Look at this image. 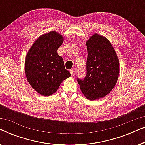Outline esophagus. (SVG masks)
<instances>
[{
	"instance_id": "esophagus-1",
	"label": "esophagus",
	"mask_w": 145,
	"mask_h": 145,
	"mask_svg": "<svg viewBox=\"0 0 145 145\" xmlns=\"http://www.w3.org/2000/svg\"><path fill=\"white\" fill-rule=\"evenodd\" d=\"M70 72L71 75H72V76H74V73H75V71L74 70V69H71V70H70Z\"/></svg>"
}]
</instances>
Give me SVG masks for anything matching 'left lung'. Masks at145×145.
<instances>
[{"label":"left lung","mask_w":145,"mask_h":145,"mask_svg":"<svg viewBox=\"0 0 145 145\" xmlns=\"http://www.w3.org/2000/svg\"><path fill=\"white\" fill-rule=\"evenodd\" d=\"M88 57L84 78H77L83 94L90 100L103 98L116 84L120 63L116 51L105 37L95 33L86 41Z\"/></svg>","instance_id":"8db88e82"}]
</instances>
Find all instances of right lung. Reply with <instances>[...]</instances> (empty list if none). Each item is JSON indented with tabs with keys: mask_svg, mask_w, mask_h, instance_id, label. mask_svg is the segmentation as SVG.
<instances>
[{
	"mask_svg": "<svg viewBox=\"0 0 145 145\" xmlns=\"http://www.w3.org/2000/svg\"><path fill=\"white\" fill-rule=\"evenodd\" d=\"M62 35L51 31L39 37L27 53L25 62L27 80L35 91L50 96L61 83L71 75L65 68L64 61L57 53L62 45Z\"/></svg>",
	"mask_w": 145,
	"mask_h": 145,
	"instance_id": "right-lung-1",
	"label": "right lung"
}]
</instances>
